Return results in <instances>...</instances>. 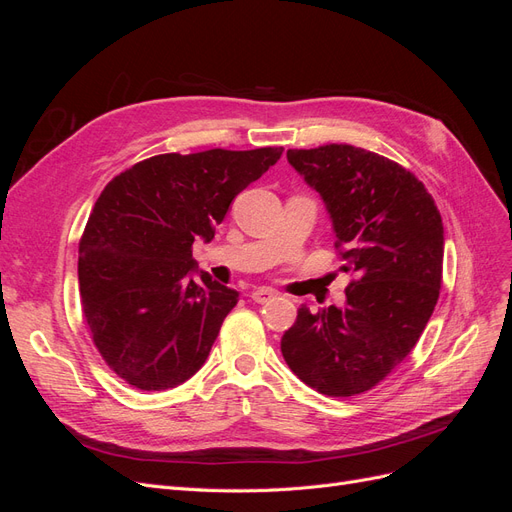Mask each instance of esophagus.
<instances>
[{"label": "esophagus", "mask_w": 512, "mask_h": 512, "mask_svg": "<svg viewBox=\"0 0 512 512\" xmlns=\"http://www.w3.org/2000/svg\"><path fill=\"white\" fill-rule=\"evenodd\" d=\"M252 301H256V303H267V301H271L273 297H277V290H273V288H256V290H252Z\"/></svg>", "instance_id": "34e87169"}]
</instances>
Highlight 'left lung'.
<instances>
[{"label":"left lung","mask_w":512,"mask_h":512,"mask_svg":"<svg viewBox=\"0 0 512 512\" xmlns=\"http://www.w3.org/2000/svg\"><path fill=\"white\" fill-rule=\"evenodd\" d=\"M286 156L327 203L335 252L356 277L344 309L299 307L282 354L318 393L361 395L412 352L438 303L440 211L423 181L374 151L333 143Z\"/></svg>","instance_id":"1"}]
</instances>
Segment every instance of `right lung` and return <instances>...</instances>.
Returning <instances> with one entry per match:
<instances>
[{"label": "right lung", "instance_id": "right-lung-1", "mask_svg": "<svg viewBox=\"0 0 512 512\" xmlns=\"http://www.w3.org/2000/svg\"><path fill=\"white\" fill-rule=\"evenodd\" d=\"M282 147L160 153L106 183L79 241V292L96 350L134 389L164 391L203 367L239 292L192 280L196 237Z\"/></svg>", "mask_w": 512, "mask_h": 512}]
</instances>
